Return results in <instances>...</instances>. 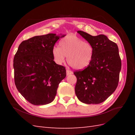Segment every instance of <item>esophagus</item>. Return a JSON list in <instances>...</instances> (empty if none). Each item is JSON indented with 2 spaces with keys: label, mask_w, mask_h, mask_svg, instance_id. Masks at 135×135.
<instances>
[{
  "label": "esophagus",
  "mask_w": 135,
  "mask_h": 135,
  "mask_svg": "<svg viewBox=\"0 0 135 135\" xmlns=\"http://www.w3.org/2000/svg\"><path fill=\"white\" fill-rule=\"evenodd\" d=\"M66 72H67V75H71V74H73L72 71H71L68 69H67V70H66Z\"/></svg>",
  "instance_id": "34e87169"
}]
</instances>
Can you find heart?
I'll return each mask as SVG.
<instances>
[{
    "mask_svg": "<svg viewBox=\"0 0 135 135\" xmlns=\"http://www.w3.org/2000/svg\"><path fill=\"white\" fill-rule=\"evenodd\" d=\"M59 47H54L52 54L57 64H61L67 57V62L75 69H83L90 64L93 56V48L89 42H84L75 35L62 39Z\"/></svg>",
    "mask_w": 135,
    "mask_h": 135,
    "instance_id": "obj_1",
    "label": "heart"
}]
</instances>
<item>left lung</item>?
Here are the masks:
<instances>
[{
    "mask_svg": "<svg viewBox=\"0 0 135 135\" xmlns=\"http://www.w3.org/2000/svg\"><path fill=\"white\" fill-rule=\"evenodd\" d=\"M78 33L92 46L93 56L86 68L74 72L77 79L75 94L82 103L100 104L118 86L121 69L118 46L104 35L94 36L81 31Z\"/></svg>",
    "mask_w": 135,
    "mask_h": 135,
    "instance_id": "1",
    "label": "left lung"
}]
</instances>
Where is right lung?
Instances as JSON below:
<instances>
[{
	"label": "right lung",
	"mask_w": 135,
	"mask_h": 135,
	"mask_svg": "<svg viewBox=\"0 0 135 135\" xmlns=\"http://www.w3.org/2000/svg\"><path fill=\"white\" fill-rule=\"evenodd\" d=\"M59 39L54 33L32 37L21 43L14 56L16 88L33 105L52 102L59 84L66 76L65 67L53 60L52 50Z\"/></svg>",
	"instance_id": "add662e5"
}]
</instances>
